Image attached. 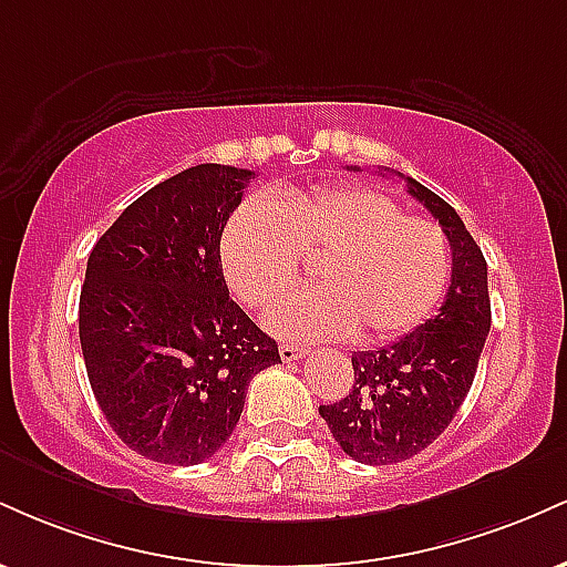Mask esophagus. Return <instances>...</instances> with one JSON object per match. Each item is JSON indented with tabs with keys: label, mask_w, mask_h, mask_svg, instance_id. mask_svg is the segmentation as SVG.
Instances as JSON below:
<instances>
[{
	"label": "esophagus",
	"mask_w": 567,
	"mask_h": 567,
	"mask_svg": "<svg viewBox=\"0 0 567 567\" xmlns=\"http://www.w3.org/2000/svg\"><path fill=\"white\" fill-rule=\"evenodd\" d=\"M303 354H306V349H303V347H296V343H288V341H282V343H279V357H282L285 362L301 360Z\"/></svg>",
	"instance_id": "obj_1"
}]
</instances>
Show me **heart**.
<instances>
[{"label": "heart", "mask_w": 567, "mask_h": 567, "mask_svg": "<svg viewBox=\"0 0 567 567\" xmlns=\"http://www.w3.org/2000/svg\"><path fill=\"white\" fill-rule=\"evenodd\" d=\"M315 260L320 289L275 306L266 322L285 338L389 341L437 309L453 275L440 226L408 218L370 188H296L250 199L220 234V264L234 296L250 309L276 303Z\"/></svg>", "instance_id": "1"}]
</instances>
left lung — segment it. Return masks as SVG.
I'll use <instances>...</instances> for the list:
<instances>
[{
	"mask_svg": "<svg viewBox=\"0 0 567 567\" xmlns=\"http://www.w3.org/2000/svg\"><path fill=\"white\" fill-rule=\"evenodd\" d=\"M408 192L440 220L453 252L451 290L434 320L373 351H354V386L333 405H320L341 451L360 464L413 458L445 432L470 394L487 330V264L464 220L419 181Z\"/></svg>",
	"mask_w": 567,
	"mask_h": 567,
	"instance_id": "8db88e82",
	"label": "left lung"
}]
</instances>
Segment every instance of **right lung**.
<instances>
[{
  "label": "right lung",
  "instance_id": "add662e5",
  "mask_svg": "<svg viewBox=\"0 0 567 567\" xmlns=\"http://www.w3.org/2000/svg\"><path fill=\"white\" fill-rule=\"evenodd\" d=\"M252 171L197 165L125 207L87 258L80 343L114 434L194 466L231 437L250 379L279 349L229 298L220 234Z\"/></svg>",
  "mask_w": 567,
  "mask_h": 567
}]
</instances>
